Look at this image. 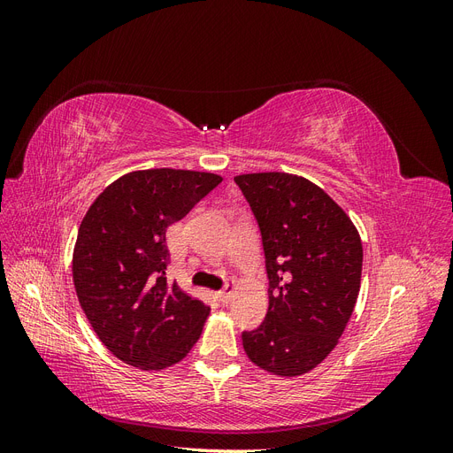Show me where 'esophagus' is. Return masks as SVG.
<instances>
[{"label":"esophagus","instance_id":"34e87169","mask_svg":"<svg viewBox=\"0 0 453 453\" xmlns=\"http://www.w3.org/2000/svg\"><path fill=\"white\" fill-rule=\"evenodd\" d=\"M232 295H234V285H225L221 291L217 293V298L221 300V303H230V298H232Z\"/></svg>","mask_w":453,"mask_h":453}]
</instances>
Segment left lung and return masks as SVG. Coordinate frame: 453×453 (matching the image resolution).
<instances>
[{
    "label": "left lung",
    "instance_id": "1",
    "mask_svg": "<svg viewBox=\"0 0 453 453\" xmlns=\"http://www.w3.org/2000/svg\"><path fill=\"white\" fill-rule=\"evenodd\" d=\"M258 223L268 311L242 334L248 357L276 376H300L334 349L361 289L363 243L346 211L304 177H234Z\"/></svg>",
    "mask_w": 453,
    "mask_h": 453
}]
</instances>
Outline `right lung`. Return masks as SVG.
<instances>
[{"mask_svg": "<svg viewBox=\"0 0 453 453\" xmlns=\"http://www.w3.org/2000/svg\"><path fill=\"white\" fill-rule=\"evenodd\" d=\"M223 181L193 170L119 177L88 208L73 250V283L94 333L117 359L142 370L180 363L210 308L166 280V230Z\"/></svg>", "mask_w": 453, "mask_h": 453, "instance_id": "1", "label": "right lung"}]
</instances>
